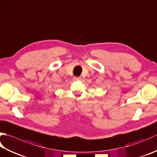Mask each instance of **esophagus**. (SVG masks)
<instances>
[{
  "label": "esophagus",
  "instance_id": "obj_1",
  "mask_svg": "<svg viewBox=\"0 0 157 157\" xmlns=\"http://www.w3.org/2000/svg\"><path fill=\"white\" fill-rule=\"evenodd\" d=\"M74 79H75V80H81L82 78H81V77H75Z\"/></svg>",
  "mask_w": 157,
  "mask_h": 157
}]
</instances>
